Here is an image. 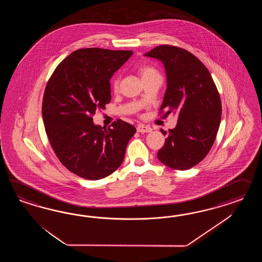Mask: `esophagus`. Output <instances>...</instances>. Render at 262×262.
<instances>
[{
  "mask_svg": "<svg viewBox=\"0 0 262 262\" xmlns=\"http://www.w3.org/2000/svg\"><path fill=\"white\" fill-rule=\"evenodd\" d=\"M151 127L145 126V125H138L137 126V132L138 133H151Z\"/></svg>",
  "mask_w": 262,
  "mask_h": 262,
  "instance_id": "obj_1",
  "label": "esophagus"
}]
</instances>
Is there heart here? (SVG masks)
I'll list each match as a JSON object with an SVG mask.
<instances>
[{
	"mask_svg": "<svg viewBox=\"0 0 262 262\" xmlns=\"http://www.w3.org/2000/svg\"><path fill=\"white\" fill-rule=\"evenodd\" d=\"M139 73H140V76H141V79H144L146 77H149L151 75H155V74H159L156 69H154L151 66H141L139 68ZM118 84H119V80L118 78H114L112 79V88L113 89H117L118 88Z\"/></svg>",
	"mask_w": 262,
	"mask_h": 262,
	"instance_id": "obj_1",
	"label": "heart"
}]
</instances>
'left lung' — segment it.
Masks as SVG:
<instances>
[{"instance_id": "left-lung-1", "label": "left lung", "mask_w": 262, "mask_h": 262, "mask_svg": "<svg viewBox=\"0 0 262 262\" xmlns=\"http://www.w3.org/2000/svg\"><path fill=\"white\" fill-rule=\"evenodd\" d=\"M144 56L160 60L165 68L160 110L178 113L174 128L160 129L167 137L158 159L172 169H190L210 151L220 126L222 105L214 81L206 66L182 48L159 46Z\"/></svg>"}]
</instances>
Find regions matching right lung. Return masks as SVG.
<instances>
[{
  "label": "right lung",
  "instance_id": "obj_1",
  "mask_svg": "<svg viewBox=\"0 0 262 262\" xmlns=\"http://www.w3.org/2000/svg\"><path fill=\"white\" fill-rule=\"evenodd\" d=\"M133 51L86 48L56 67L43 97L42 117L53 150L72 173L91 181L122 164L133 125L118 119L111 127L95 125L92 115L111 100L110 79Z\"/></svg>",
  "mask_w": 262,
  "mask_h": 262
}]
</instances>
